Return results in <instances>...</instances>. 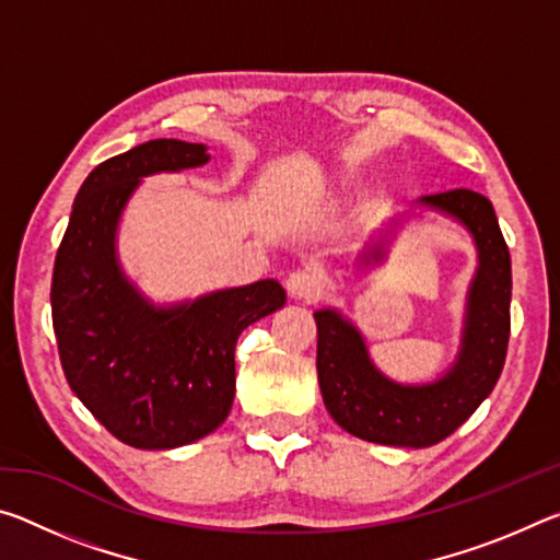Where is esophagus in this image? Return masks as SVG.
<instances>
[{
  "label": "esophagus",
  "instance_id": "1",
  "mask_svg": "<svg viewBox=\"0 0 560 560\" xmlns=\"http://www.w3.org/2000/svg\"><path fill=\"white\" fill-rule=\"evenodd\" d=\"M287 291H289L291 299L318 301L320 296H324V277H320L316 269L301 267V269L289 273Z\"/></svg>",
  "mask_w": 560,
  "mask_h": 560
}]
</instances>
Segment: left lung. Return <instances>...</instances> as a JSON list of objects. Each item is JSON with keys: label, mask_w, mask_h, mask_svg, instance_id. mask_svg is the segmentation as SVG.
<instances>
[{"label": "left lung", "mask_w": 560, "mask_h": 560, "mask_svg": "<svg viewBox=\"0 0 560 560\" xmlns=\"http://www.w3.org/2000/svg\"><path fill=\"white\" fill-rule=\"evenodd\" d=\"M417 202L467 226L477 244L479 264L467 293L462 346L450 371L428 385L395 383L373 365L363 336L348 318L336 308L314 314L326 410L346 432L393 447H432L467 422L494 390L511 330V257L494 207L474 189L424 195ZM383 259V244L365 254V264Z\"/></svg>", "instance_id": "8db88e82"}]
</instances>
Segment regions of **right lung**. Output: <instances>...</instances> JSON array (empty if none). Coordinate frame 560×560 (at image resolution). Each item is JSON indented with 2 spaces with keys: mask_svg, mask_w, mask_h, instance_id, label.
I'll return each mask as SVG.
<instances>
[{
  "mask_svg": "<svg viewBox=\"0 0 560 560\" xmlns=\"http://www.w3.org/2000/svg\"><path fill=\"white\" fill-rule=\"evenodd\" d=\"M207 160L200 143L160 138L93 167L56 252L51 318L66 381L138 450L183 447L220 428L234 402L236 338L287 303L281 283L264 279L155 306L122 273L116 232L140 179Z\"/></svg>",
  "mask_w": 560,
  "mask_h": 560,
  "instance_id": "right-lung-1",
  "label": "right lung"
}]
</instances>
